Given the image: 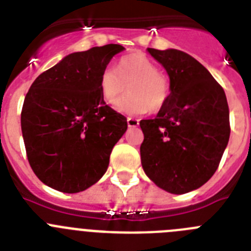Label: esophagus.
Returning <instances> with one entry per match:
<instances>
[{
	"label": "esophagus",
	"mask_w": 251,
	"mask_h": 251,
	"mask_svg": "<svg viewBox=\"0 0 251 251\" xmlns=\"http://www.w3.org/2000/svg\"><path fill=\"white\" fill-rule=\"evenodd\" d=\"M139 125V120L134 119V117H127V126L128 127H136Z\"/></svg>",
	"instance_id": "34e87169"
}]
</instances>
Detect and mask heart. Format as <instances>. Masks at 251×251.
Segmentation results:
<instances>
[{
	"mask_svg": "<svg viewBox=\"0 0 251 251\" xmlns=\"http://www.w3.org/2000/svg\"><path fill=\"white\" fill-rule=\"evenodd\" d=\"M128 87L126 98L116 103L117 111L127 115H142L149 110L162 109L170 99V80L157 65L142 53H131L119 61L117 70H103L100 75L102 100L114 105Z\"/></svg>",
	"mask_w": 251,
	"mask_h": 251,
	"instance_id": "obj_1",
	"label": "heart"
}]
</instances>
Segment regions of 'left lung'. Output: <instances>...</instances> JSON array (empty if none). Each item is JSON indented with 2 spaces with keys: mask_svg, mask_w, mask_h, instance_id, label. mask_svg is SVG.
<instances>
[{
  "mask_svg": "<svg viewBox=\"0 0 251 251\" xmlns=\"http://www.w3.org/2000/svg\"><path fill=\"white\" fill-rule=\"evenodd\" d=\"M148 51L168 72L171 95L155 119L140 121L142 169L164 190L189 193L215 174L227 145L226 96L190 55L174 49Z\"/></svg>",
  "mask_w": 251,
  "mask_h": 251,
  "instance_id": "obj_1",
  "label": "left lung"
}]
</instances>
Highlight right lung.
Here are the masks:
<instances>
[{"mask_svg": "<svg viewBox=\"0 0 251 251\" xmlns=\"http://www.w3.org/2000/svg\"><path fill=\"white\" fill-rule=\"evenodd\" d=\"M124 50L110 44L70 53L31 85L21 111L22 136L30 166L47 186L80 193L107 170L127 121L102 100L100 75Z\"/></svg>", "mask_w": 251, "mask_h": 251, "instance_id": "obj_1", "label": "right lung"}]
</instances>
